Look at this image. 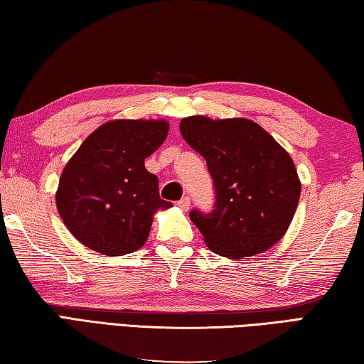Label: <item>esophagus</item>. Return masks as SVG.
<instances>
[{
	"label": "esophagus",
	"instance_id": "1",
	"mask_svg": "<svg viewBox=\"0 0 364 364\" xmlns=\"http://www.w3.org/2000/svg\"><path fill=\"white\" fill-rule=\"evenodd\" d=\"M178 205V208H182L183 211H188V208H190V196H183V198L177 203Z\"/></svg>",
	"mask_w": 364,
	"mask_h": 364
}]
</instances>
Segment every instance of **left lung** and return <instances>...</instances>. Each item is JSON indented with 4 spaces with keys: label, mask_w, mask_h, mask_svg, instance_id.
Returning a JSON list of instances; mask_svg holds the SVG:
<instances>
[{
    "label": "left lung",
    "mask_w": 364,
    "mask_h": 364,
    "mask_svg": "<svg viewBox=\"0 0 364 364\" xmlns=\"http://www.w3.org/2000/svg\"><path fill=\"white\" fill-rule=\"evenodd\" d=\"M187 144L206 159L214 209L190 211L208 247L224 257L264 252L288 230L301 196L296 166L264 127L246 118L181 121Z\"/></svg>",
    "instance_id": "1"
}]
</instances>
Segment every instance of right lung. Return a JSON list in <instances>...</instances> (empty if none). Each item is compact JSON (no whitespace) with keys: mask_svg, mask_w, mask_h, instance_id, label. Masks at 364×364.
<instances>
[{"mask_svg":"<svg viewBox=\"0 0 364 364\" xmlns=\"http://www.w3.org/2000/svg\"><path fill=\"white\" fill-rule=\"evenodd\" d=\"M166 121L117 119L97 127L63 169L55 203L73 237L105 256L137 251L153 214L172 206L159 198L158 177L145 169L168 136Z\"/></svg>","mask_w":364,"mask_h":364,"instance_id":"obj_1","label":"right lung"}]
</instances>
